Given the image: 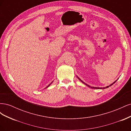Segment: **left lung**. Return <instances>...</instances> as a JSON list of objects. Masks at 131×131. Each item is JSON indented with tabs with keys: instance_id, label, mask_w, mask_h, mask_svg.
<instances>
[{
	"instance_id": "8db88e82",
	"label": "left lung",
	"mask_w": 131,
	"mask_h": 131,
	"mask_svg": "<svg viewBox=\"0 0 131 131\" xmlns=\"http://www.w3.org/2000/svg\"><path fill=\"white\" fill-rule=\"evenodd\" d=\"M78 79H79V80H80V81H81L82 83H84V84H85L86 85H87V86H89V88H91V89H106V88H109V86H112V85H113L114 84V83L116 81H115V82H114L113 83V84H111V85H110L109 86H108L105 87V88H94V87H92V86H89V85H87L86 84H85V83L84 82H83V81H82L80 79H79V78H78Z\"/></svg>"
}]
</instances>
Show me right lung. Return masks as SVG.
I'll return each instance as SVG.
<instances>
[{
  "instance_id": "add662e5",
  "label": "right lung",
  "mask_w": 131,
  "mask_h": 131,
  "mask_svg": "<svg viewBox=\"0 0 131 131\" xmlns=\"http://www.w3.org/2000/svg\"><path fill=\"white\" fill-rule=\"evenodd\" d=\"M51 83H52V82H51ZM51 84H49V85L48 86H47L46 87V88H48V87H49V86H50V85L51 84Z\"/></svg>"
}]
</instances>
